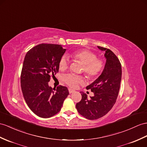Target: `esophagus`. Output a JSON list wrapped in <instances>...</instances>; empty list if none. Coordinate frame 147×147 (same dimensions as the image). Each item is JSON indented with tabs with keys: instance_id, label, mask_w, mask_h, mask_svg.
<instances>
[{
	"instance_id": "34e87169",
	"label": "esophagus",
	"mask_w": 147,
	"mask_h": 147,
	"mask_svg": "<svg viewBox=\"0 0 147 147\" xmlns=\"http://www.w3.org/2000/svg\"><path fill=\"white\" fill-rule=\"evenodd\" d=\"M69 92L70 94H72V93H74L75 92V90H72V89H71V88H69Z\"/></svg>"
}]
</instances>
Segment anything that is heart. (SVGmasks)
Here are the masks:
<instances>
[{
  "mask_svg": "<svg viewBox=\"0 0 147 147\" xmlns=\"http://www.w3.org/2000/svg\"><path fill=\"white\" fill-rule=\"evenodd\" d=\"M73 58L80 62L84 65L83 71L88 78L94 79L97 77L103 70L104 62L101 59H98L97 56L94 52L87 50H78L71 54ZM69 62L65 55L60 58L59 62V68L64 71L68 69ZM63 80L70 87L76 88L77 86L84 82L83 78L80 76H75L71 74H67L63 77Z\"/></svg>",
  "mask_w": 147,
  "mask_h": 147,
  "instance_id": "1",
  "label": "heart"
}]
</instances>
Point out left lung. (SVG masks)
Wrapping results in <instances>:
<instances>
[{
    "label": "left lung",
    "instance_id": "left-lung-1",
    "mask_svg": "<svg viewBox=\"0 0 147 147\" xmlns=\"http://www.w3.org/2000/svg\"><path fill=\"white\" fill-rule=\"evenodd\" d=\"M105 52L106 62L101 75L88 85L94 95L87 98V95L81 92L82 100L76 104V109L81 115L88 120L101 118L112 109L116 102L121 79V63L117 57L110 49L98 46Z\"/></svg>",
    "mask_w": 147,
    "mask_h": 147
}]
</instances>
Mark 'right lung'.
<instances>
[{
  "label": "right lung",
  "instance_id": "obj_1",
  "mask_svg": "<svg viewBox=\"0 0 147 147\" xmlns=\"http://www.w3.org/2000/svg\"><path fill=\"white\" fill-rule=\"evenodd\" d=\"M61 45L42 44L25 56L20 76L21 88L28 107L35 115L49 118L59 113L69 95L66 87L49 85L51 76L59 71V62L65 52Z\"/></svg>",
  "mask_w": 147,
  "mask_h": 147
}]
</instances>
